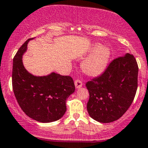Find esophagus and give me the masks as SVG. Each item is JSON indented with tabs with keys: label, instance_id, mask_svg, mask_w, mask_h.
Masks as SVG:
<instances>
[{
	"label": "esophagus",
	"instance_id": "1",
	"mask_svg": "<svg viewBox=\"0 0 148 148\" xmlns=\"http://www.w3.org/2000/svg\"><path fill=\"white\" fill-rule=\"evenodd\" d=\"M82 85H83V83H82V82L80 81V80H77L75 81V86L76 89H79V88H80L82 87Z\"/></svg>",
	"mask_w": 148,
	"mask_h": 148
}]
</instances>
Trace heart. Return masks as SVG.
Listing matches in <instances>:
<instances>
[{"label":"heart","mask_w":148,"mask_h":148,"mask_svg":"<svg viewBox=\"0 0 148 148\" xmlns=\"http://www.w3.org/2000/svg\"><path fill=\"white\" fill-rule=\"evenodd\" d=\"M90 55L81 63V69L87 75L96 77L104 72L110 58V50L97 43L89 50Z\"/></svg>","instance_id":"obj_1"}]
</instances>
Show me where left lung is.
Segmentation results:
<instances>
[{"label": "left lung", "mask_w": 148, "mask_h": 148, "mask_svg": "<svg viewBox=\"0 0 148 148\" xmlns=\"http://www.w3.org/2000/svg\"><path fill=\"white\" fill-rule=\"evenodd\" d=\"M138 66L130 53L115 59L104 73L86 83L87 110L100 123L119 119L132 104L138 88Z\"/></svg>", "instance_id": "8db88e82"}]
</instances>
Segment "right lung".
<instances>
[{"instance_id":"right-lung-1","label":"right lung","mask_w":148,"mask_h":148,"mask_svg":"<svg viewBox=\"0 0 148 148\" xmlns=\"http://www.w3.org/2000/svg\"><path fill=\"white\" fill-rule=\"evenodd\" d=\"M27 40L13 58L12 83L20 107L32 119L51 123L60 119L66 112V100L75 92L73 80L52 72L34 75L24 67L23 56L28 49Z\"/></svg>"}]
</instances>
